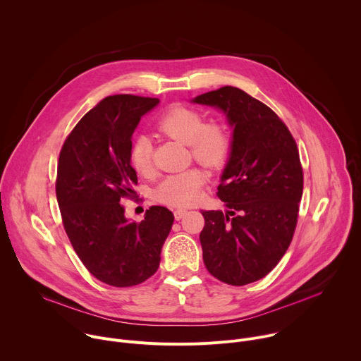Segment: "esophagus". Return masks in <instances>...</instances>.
Segmentation results:
<instances>
[{
	"label": "esophagus",
	"mask_w": 361,
	"mask_h": 361,
	"mask_svg": "<svg viewBox=\"0 0 361 361\" xmlns=\"http://www.w3.org/2000/svg\"><path fill=\"white\" fill-rule=\"evenodd\" d=\"M185 214H187V210H183V209L174 210V217H176V220H181Z\"/></svg>",
	"instance_id": "1"
}]
</instances>
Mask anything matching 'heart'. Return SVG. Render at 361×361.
Returning <instances> with one entry per match:
<instances>
[{
    "mask_svg": "<svg viewBox=\"0 0 361 361\" xmlns=\"http://www.w3.org/2000/svg\"><path fill=\"white\" fill-rule=\"evenodd\" d=\"M157 130L170 138L188 144L192 159L212 171L221 170L230 157L231 137L228 130L220 123H207L198 110L173 106L159 118ZM130 163L140 176L151 173L152 142L147 135H138L131 142ZM204 180L205 177L198 169L171 174L156 188V198L174 207H187L198 200Z\"/></svg>",
    "mask_w": 361,
    "mask_h": 361,
    "instance_id": "1",
    "label": "heart"
}]
</instances>
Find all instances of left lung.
<instances>
[{
    "label": "left lung",
    "instance_id": "8db88e82",
    "mask_svg": "<svg viewBox=\"0 0 361 361\" xmlns=\"http://www.w3.org/2000/svg\"><path fill=\"white\" fill-rule=\"evenodd\" d=\"M219 107L234 127L217 197L228 212H202V260L230 286L266 277L286 254L298 219L302 167L294 137L264 102L221 87L192 99Z\"/></svg>",
    "mask_w": 361,
    "mask_h": 361
}]
</instances>
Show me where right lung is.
I'll list each match as a JSON object with an SVG mask.
<instances>
[{"instance_id":"1","label":"right lung","mask_w":361,"mask_h":361,"mask_svg":"<svg viewBox=\"0 0 361 361\" xmlns=\"http://www.w3.org/2000/svg\"><path fill=\"white\" fill-rule=\"evenodd\" d=\"M159 98L110 95L73 128L60 151L56 194L71 245L85 269L113 287L141 284L157 271L174 216L152 205L130 223L124 198H134L133 133Z\"/></svg>"}]
</instances>
